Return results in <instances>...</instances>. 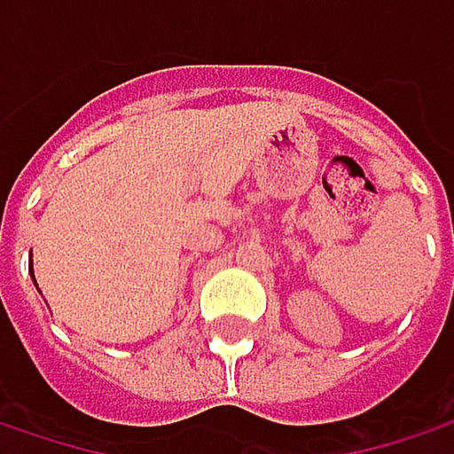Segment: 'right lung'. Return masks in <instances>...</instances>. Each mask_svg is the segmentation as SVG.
I'll use <instances>...</instances> for the list:
<instances>
[{
    "mask_svg": "<svg viewBox=\"0 0 454 454\" xmlns=\"http://www.w3.org/2000/svg\"><path fill=\"white\" fill-rule=\"evenodd\" d=\"M31 276H34V262H31Z\"/></svg>",
    "mask_w": 454,
    "mask_h": 454,
    "instance_id": "add662e5",
    "label": "right lung"
}]
</instances>
